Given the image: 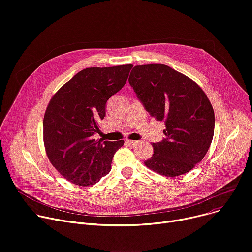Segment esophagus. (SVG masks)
<instances>
[{
    "label": "esophagus",
    "instance_id": "1",
    "mask_svg": "<svg viewBox=\"0 0 252 252\" xmlns=\"http://www.w3.org/2000/svg\"><path fill=\"white\" fill-rule=\"evenodd\" d=\"M126 144H127L129 147L133 148V147H135L136 145L139 144V142H138V141H131V140H126Z\"/></svg>",
    "mask_w": 252,
    "mask_h": 252
}]
</instances>
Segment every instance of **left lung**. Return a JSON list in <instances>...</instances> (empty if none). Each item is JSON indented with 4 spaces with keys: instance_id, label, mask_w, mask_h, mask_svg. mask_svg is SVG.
Masks as SVG:
<instances>
[{
    "instance_id": "8db88e82",
    "label": "left lung",
    "mask_w": 252,
    "mask_h": 252,
    "mask_svg": "<svg viewBox=\"0 0 252 252\" xmlns=\"http://www.w3.org/2000/svg\"><path fill=\"white\" fill-rule=\"evenodd\" d=\"M128 82L146 110L165 121L166 138L153 143L145 165L167 177L191 171L211 145L215 117L210 100L192 79L164 64L138 65Z\"/></svg>"
}]
</instances>
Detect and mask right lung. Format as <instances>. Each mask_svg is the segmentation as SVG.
I'll list each match as a JSON object with an SVG mask.
<instances>
[{
    "label": "right lung",
    "instance_id": "obj_1",
    "mask_svg": "<svg viewBox=\"0 0 252 252\" xmlns=\"http://www.w3.org/2000/svg\"><path fill=\"white\" fill-rule=\"evenodd\" d=\"M132 65L90 67L53 95L45 111L43 139L53 167L75 185H94L111 170L124 141H95L109 97L126 84Z\"/></svg>",
    "mask_w": 252,
    "mask_h": 252
}]
</instances>
